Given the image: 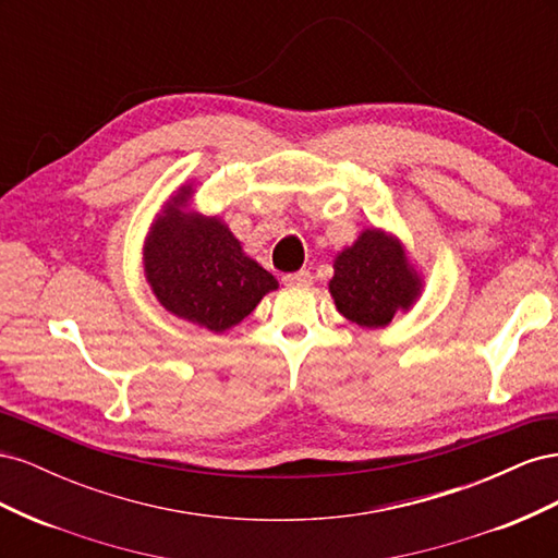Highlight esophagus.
<instances>
[{
	"instance_id": "1",
	"label": "esophagus",
	"mask_w": 558,
	"mask_h": 558,
	"mask_svg": "<svg viewBox=\"0 0 558 558\" xmlns=\"http://www.w3.org/2000/svg\"><path fill=\"white\" fill-rule=\"evenodd\" d=\"M312 279H314V277H312L310 269H300V272L286 275V277H283V283H286V286H310Z\"/></svg>"
}]
</instances>
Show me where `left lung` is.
<instances>
[{
	"mask_svg": "<svg viewBox=\"0 0 558 558\" xmlns=\"http://www.w3.org/2000/svg\"><path fill=\"white\" fill-rule=\"evenodd\" d=\"M328 283L335 307L363 328H384L396 312H408L424 289L393 234L367 228L335 258Z\"/></svg>",
	"mask_w": 558,
	"mask_h": 558,
	"instance_id": "1",
	"label": "left lung"
}]
</instances>
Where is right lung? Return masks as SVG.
I'll list each match as a JSON object with an SVG mask.
<instances>
[{
    "instance_id": "right-lung-1",
    "label": "right lung",
    "mask_w": 558,
    "mask_h": 558,
    "mask_svg": "<svg viewBox=\"0 0 558 558\" xmlns=\"http://www.w3.org/2000/svg\"><path fill=\"white\" fill-rule=\"evenodd\" d=\"M193 185L167 202L144 244V272L160 305L211 332L238 326L279 281L248 258L218 216L189 209Z\"/></svg>"
}]
</instances>
